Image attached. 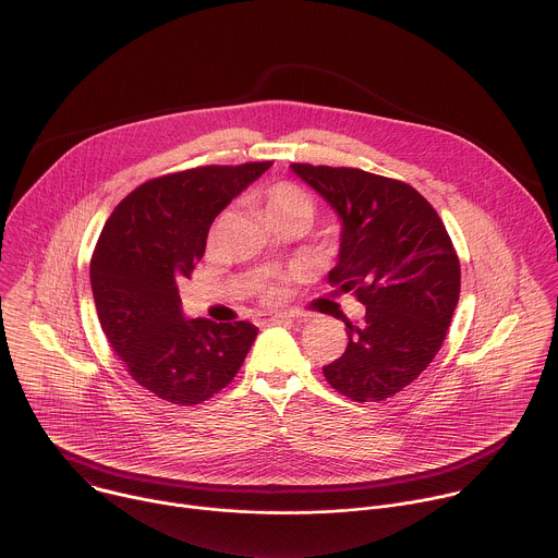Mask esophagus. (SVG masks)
Instances as JSON below:
<instances>
[{
	"label": "esophagus",
	"mask_w": 558,
	"mask_h": 558,
	"mask_svg": "<svg viewBox=\"0 0 558 558\" xmlns=\"http://www.w3.org/2000/svg\"><path fill=\"white\" fill-rule=\"evenodd\" d=\"M293 315H269V317H263L260 324H282V322H291Z\"/></svg>",
	"instance_id": "esophagus-1"
}]
</instances>
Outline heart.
Masks as SVG:
<instances>
[{
  "label": "heart",
  "instance_id": "heart-1",
  "mask_svg": "<svg viewBox=\"0 0 558 558\" xmlns=\"http://www.w3.org/2000/svg\"><path fill=\"white\" fill-rule=\"evenodd\" d=\"M263 202H265V213H267L269 221L298 217V219H304L306 223H311L313 215H315L313 199L302 189H298L295 183H276V185H271V189L263 195ZM265 298L267 300H278L280 291L269 287V289H265Z\"/></svg>",
  "mask_w": 558,
  "mask_h": 558
}]
</instances>
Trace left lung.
Returning a JSON list of instances; mask_svg holds the SVG:
<instances>
[{
  "mask_svg": "<svg viewBox=\"0 0 558 558\" xmlns=\"http://www.w3.org/2000/svg\"><path fill=\"white\" fill-rule=\"evenodd\" d=\"M341 221L328 282L354 291L361 324L324 365L343 397L384 401L410 386L440 350L460 298V260L429 202L412 185L359 168L291 163Z\"/></svg>",
  "mask_w": 558,
  "mask_h": 558,
  "instance_id": "left-lung-1",
  "label": "left lung"
}]
</instances>
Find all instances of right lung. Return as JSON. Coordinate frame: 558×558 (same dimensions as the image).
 <instances>
[{
    "label": "right lung",
    "mask_w": 558,
    "mask_h": 558,
    "mask_svg": "<svg viewBox=\"0 0 558 558\" xmlns=\"http://www.w3.org/2000/svg\"><path fill=\"white\" fill-rule=\"evenodd\" d=\"M271 161L199 166L150 179L124 197L96 243L89 278L102 332L155 397L197 405L241 369L258 328L185 319L177 282L191 278L217 215Z\"/></svg>",
    "instance_id": "1"
}]
</instances>
